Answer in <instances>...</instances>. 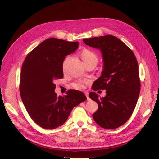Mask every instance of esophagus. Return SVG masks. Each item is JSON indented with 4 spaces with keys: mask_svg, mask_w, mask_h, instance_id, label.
Masks as SVG:
<instances>
[{
    "mask_svg": "<svg viewBox=\"0 0 159 159\" xmlns=\"http://www.w3.org/2000/svg\"><path fill=\"white\" fill-rule=\"evenodd\" d=\"M84 94H85V95L87 96V100H89V93H88V92H84Z\"/></svg>",
    "mask_w": 159,
    "mask_h": 159,
    "instance_id": "34e87169",
    "label": "esophagus"
}]
</instances>
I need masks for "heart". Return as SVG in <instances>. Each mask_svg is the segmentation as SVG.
<instances>
[{
  "instance_id": "b5f03b06",
  "label": "heart",
  "mask_w": 159,
  "mask_h": 159,
  "mask_svg": "<svg viewBox=\"0 0 159 159\" xmlns=\"http://www.w3.org/2000/svg\"><path fill=\"white\" fill-rule=\"evenodd\" d=\"M81 57L83 61L85 63V64H89V63L91 62H97L98 61V55H96L94 51H91L88 49H84L81 51ZM69 60V57L66 58L64 61V68L67 64V62ZM73 88H75V89L77 90H81L83 89L85 87V82H79V83H75L72 84Z\"/></svg>"
}]
</instances>
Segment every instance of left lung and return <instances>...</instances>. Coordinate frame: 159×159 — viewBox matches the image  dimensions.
<instances>
[{"label": "left lung", "mask_w": 159, "mask_h": 159, "mask_svg": "<svg viewBox=\"0 0 159 159\" xmlns=\"http://www.w3.org/2000/svg\"><path fill=\"white\" fill-rule=\"evenodd\" d=\"M83 42L100 50L104 61L102 75L92 89L106 90V96L89 94L98 104L93 119L107 129L119 127L129 119L138 102L141 86L138 61L132 50L114 36L84 39Z\"/></svg>", "instance_id": "obj_1"}]
</instances>
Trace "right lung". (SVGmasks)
Instances as JSON below:
<instances>
[{
  "mask_svg": "<svg viewBox=\"0 0 159 159\" xmlns=\"http://www.w3.org/2000/svg\"><path fill=\"white\" fill-rule=\"evenodd\" d=\"M78 47V42L48 39L30 51L22 64L21 100L31 119L44 129H54L61 126L74 107L87 99L78 90H69L63 97L55 93V80L64 76L65 57Z\"/></svg>",
  "mask_w": 159,
  "mask_h": 159,
  "instance_id": "1",
  "label": "right lung"
}]
</instances>
